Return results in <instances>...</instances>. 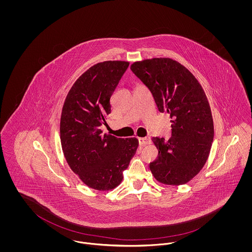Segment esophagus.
Here are the masks:
<instances>
[{
  "mask_svg": "<svg viewBox=\"0 0 252 252\" xmlns=\"http://www.w3.org/2000/svg\"><path fill=\"white\" fill-rule=\"evenodd\" d=\"M139 143L141 145H146L151 144V138L150 137H144V138H139Z\"/></svg>",
  "mask_w": 252,
  "mask_h": 252,
  "instance_id": "obj_1",
  "label": "esophagus"
}]
</instances>
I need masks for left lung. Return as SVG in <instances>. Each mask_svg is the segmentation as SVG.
<instances>
[{"instance_id":"1","label":"left lung","mask_w":252,"mask_h":252,"mask_svg":"<svg viewBox=\"0 0 252 252\" xmlns=\"http://www.w3.org/2000/svg\"><path fill=\"white\" fill-rule=\"evenodd\" d=\"M130 69L172 123L169 140L152 139L158 156L150 170L161 183L184 184L203 168L214 142V121L203 89L192 72L171 59L134 62Z\"/></svg>"}]
</instances>
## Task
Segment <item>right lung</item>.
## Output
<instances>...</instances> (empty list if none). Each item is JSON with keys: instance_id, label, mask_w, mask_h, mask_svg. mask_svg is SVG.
I'll list each match as a JSON object with an SVG mask.
<instances>
[{"instance_id": "add662e5", "label": "right lung", "mask_w": 252, "mask_h": 252, "mask_svg": "<svg viewBox=\"0 0 252 252\" xmlns=\"http://www.w3.org/2000/svg\"><path fill=\"white\" fill-rule=\"evenodd\" d=\"M126 61H104L85 72L72 85L60 119V141L72 172L89 187L108 191L123 180L139 142L102 135L111 112L110 97L128 68Z\"/></svg>"}]
</instances>
